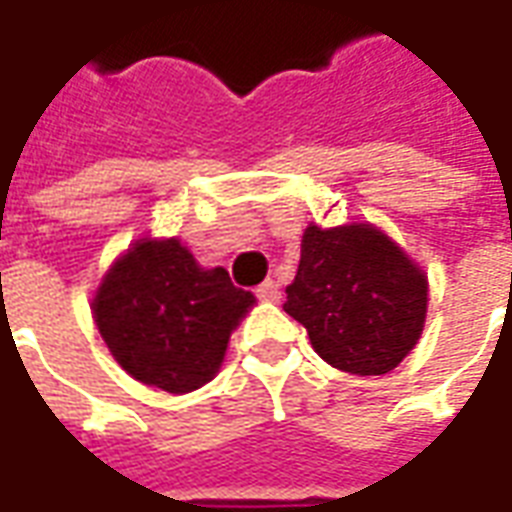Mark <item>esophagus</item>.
<instances>
[{
	"mask_svg": "<svg viewBox=\"0 0 512 512\" xmlns=\"http://www.w3.org/2000/svg\"><path fill=\"white\" fill-rule=\"evenodd\" d=\"M255 293H257V299L268 301V304H274V301H279V288H277V285H274V282H271V279H266V282H263V285H260V288H257Z\"/></svg>",
	"mask_w": 512,
	"mask_h": 512,
	"instance_id": "34e87169",
	"label": "esophagus"
}]
</instances>
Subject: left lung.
Returning a JSON list of instances; mask_svg holds the SVG:
<instances>
[{
    "mask_svg": "<svg viewBox=\"0 0 512 512\" xmlns=\"http://www.w3.org/2000/svg\"><path fill=\"white\" fill-rule=\"evenodd\" d=\"M285 312L307 329L315 354L351 376H384L425 329L428 277L370 222L301 235V260Z\"/></svg>",
    "mask_w": 512,
    "mask_h": 512,
    "instance_id": "1",
    "label": "left lung"
}]
</instances>
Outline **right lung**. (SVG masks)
Returning <instances> with one entry per match:
<instances>
[{"instance_id":"right-lung-1","label":"right lung","mask_w":512,"mask_h":512,"mask_svg":"<svg viewBox=\"0 0 512 512\" xmlns=\"http://www.w3.org/2000/svg\"><path fill=\"white\" fill-rule=\"evenodd\" d=\"M255 307L222 266L202 268L180 238H139L95 288L93 321L128 376L172 395L211 381L235 326Z\"/></svg>"}]
</instances>
